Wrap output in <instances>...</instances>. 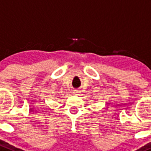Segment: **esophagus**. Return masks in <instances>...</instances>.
<instances>
[{
    "label": "esophagus",
    "instance_id": "obj_1",
    "mask_svg": "<svg viewBox=\"0 0 151 151\" xmlns=\"http://www.w3.org/2000/svg\"><path fill=\"white\" fill-rule=\"evenodd\" d=\"M74 93L77 94V95H79V93H80V91H77V90H75V91H74Z\"/></svg>",
    "mask_w": 151,
    "mask_h": 151
}]
</instances>
